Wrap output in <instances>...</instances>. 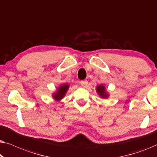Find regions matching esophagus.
Segmentation results:
<instances>
[{"label": "esophagus", "mask_w": 157, "mask_h": 157, "mask_svg": "<svg viewBox=\"0 0 157 157\" xmlns=\"http://www.w3.org/2000/svg\"><path fill=\"white\" fill-rule=\"evenodd\" d=\"M80 83H81V85L82 86L86 87L88 84V81H81Z\"/></svg>", "instance_id": "34e87169"}]
</instances>
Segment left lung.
Masks as SVG:
<instances>
[{
    "label": "left lung",
    "mask_w": 157,
    "mask_h": 157,
    "mask_svg": "<svg viewBox=\"0 0 157 157\" xmlns=\"http://www.w3.org/2000/svg\"><path fill=\"white\" fill-rule=\"evenodd\" d=\"M96 91H97L98 95L100 96V97L106 98L109 96V94H107L104 86H103V85L98 86L96 87Z\"/></svg>",
    "instance_id": "obj_1"
}]
</instances>
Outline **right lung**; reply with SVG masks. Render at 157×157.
Listing matches in <instances>:
<instances>
[{"label": "right lung", "instance_id": "right-lung-1", "mask_svg": "<svg viewBox=\"0 0 157 157\" xmlns=\"http://www.w3.org/2000/svg\"><path fill=\"white\" fill-rule=\"evenodd\" d=\"M68 88H69V85L67 84V83H64V84L61 85L58 88L57 91L53 94V98L56 101L61 100L64 97V96L66 95Z\"/></svg>", "mask_w": 157, "mask_h": 157}]
</instances>
